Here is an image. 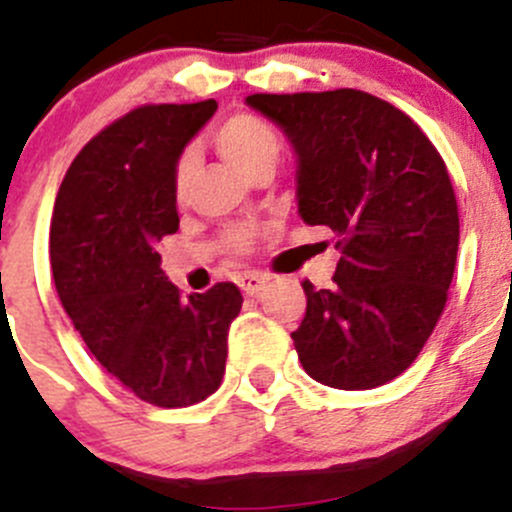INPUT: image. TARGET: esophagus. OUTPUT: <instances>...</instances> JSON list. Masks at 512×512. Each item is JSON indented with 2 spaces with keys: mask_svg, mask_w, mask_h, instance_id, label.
<instances>
[{
  "mask_svg": "<svg viewBox=\"0 0 512 512\" xmlns=\"http://www.w3.org/2000/svg\"><path fill=\"white\" fill-rule=\"evenodd\" d=\"M267 280L270 278H265V275H260V272H247V275H242L240 278V288L245 290L247 295H257L262 288H265Z\"/></svg>",
  "mask_w": 512,
  "mask_h": 512,
  "instance_id": "34e87169",
  "label": "esophagus"
}]
</instances>
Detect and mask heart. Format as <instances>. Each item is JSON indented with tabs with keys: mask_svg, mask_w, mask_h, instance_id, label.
Wrapping results in <instances>:
<instances>
[{
	"mask_svg": "<svg viewBox=\"0 0 512 512\" xmlns=\"http://www.w3.org/2000/svg\"><path fill=\"white\" fill-rule=\"evenodd\" d=\"M214 143L247 176L260 174L262 169H275L280 154H283V138H280L278 128L255 113H234V116L224 118L214 128ZM194 174H197V156L191 148H184L171 166V191H174L176 202H184L189 197ZM250 242V229L240 227V224L224 232V245L232 252H245Z\"/></svg>",
	"mask_w": 512,
	"mask_h": 512,
	"instance_id": "b5f03b06",
	"label": "heart"
}]
</instances>
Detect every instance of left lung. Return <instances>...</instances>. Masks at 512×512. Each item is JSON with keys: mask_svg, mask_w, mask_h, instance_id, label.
Segmentation results:
<instances>
[{"mask_svg": "<svg viewBox=\"0 0 512 512\" xmlns=\"http://www.w3.org/2000/svg\"><path fill=\"white\" fill-rule=\"evenodd\" d=\"M252 108L298 151V212L333 232L331 288L303 280L293 331L303 369L333 389H374L414 364L442 318L460 214L434 143L404 111L364 90L255 93Z\"/></svg>", "mask_w": 512, "mask_h": 512, "instance_id": "8db88e82", "label": "left lung"}]
</instances>
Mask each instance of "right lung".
I'll return each instance as SVG.
<instances>
[{
	"label": "right lung",
	"mask_w": 512,
	"mask_h": 512,
	"mask_svg": "<svg viewBox=\"0 0 512 512\" xmlns=\"http://www.w3.org/2000/svg\"><path fill=\"white\" fill-rule=\"evenodd\" d=\"M214 111L212 98L133 108L85 143L52 212V278L75 331L108 374L164 409L219 389L242 310L234 283L181 295L156 252L179 229L171 166Z\"/></svg>",
	"instance_id": "obj_1"
}]
</instances>
